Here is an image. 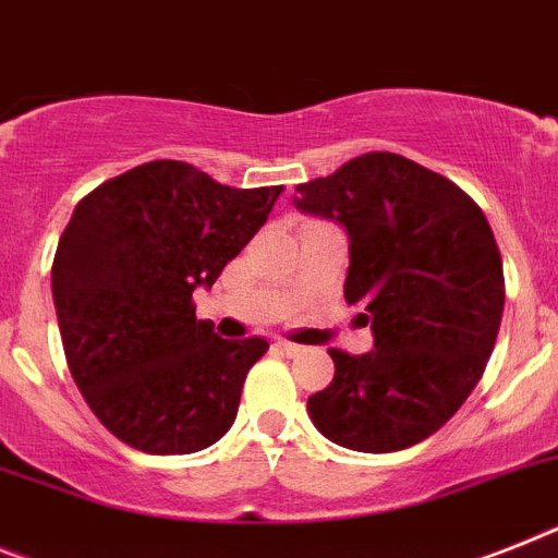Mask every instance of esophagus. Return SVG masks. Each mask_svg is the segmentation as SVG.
<instances>
[{
    "instance_id": "esophagus-1",
    "label": "esophagus",
    "mask_w": 558,
    "mask_h": 558,
    "mask_svg": "<svg viewBox=\"0 0 558 558\" xmlns=\"http://www.w3.org/2000/svg\"><path fill=\"white\" fill-rule=\"evenodd\" d=\"M275 349L283 351V354H287V357H298V354H303V345L289 343V340H278V343H275Z\"/></svg>"
}]
</instances>
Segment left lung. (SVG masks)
Listing matches in <instances>:
<instances>
[{
  "label": "left lung",
  "mask_w": 558,
  "mask_h": 558,
  "mask_svg": "<svg viewBox=\"0 0 558 558\" xmlns=\"http://www.w3.org/2000/svg\"><path fill=\"white\" fill-rule=\"evenodd\" d=\"M292 204L349 235L345 301L366 308L374 349H331L335 380L308 397L337 446H416L460 411L494 351L505 308L488 218L460 186L397 153L351 158L298 184Z\"/></svg>",
  "instance_id": "1"
}]
</instances>
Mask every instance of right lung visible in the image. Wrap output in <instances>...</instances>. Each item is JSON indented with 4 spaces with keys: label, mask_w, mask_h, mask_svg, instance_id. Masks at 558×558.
<instances>
[{
    "label": "right lung",
    "mask_w": 558,
    "mask_h": 558,
    "mask_svg": "<svg viewBox=\"0 0 558 558\" xmlns=\"http://www.w3.org/2000/svg\"><path fill=\"white\" fill-rule=\"evenodd\" d=\"M280 190H232L192 163L149 161L73 209L53 257L59 331L78 391L130 448L192 453L235 423L269 343L218 337L192 292L213 287Z\"/></svg>",
    "instance_id": "1"
}]
</instances>
